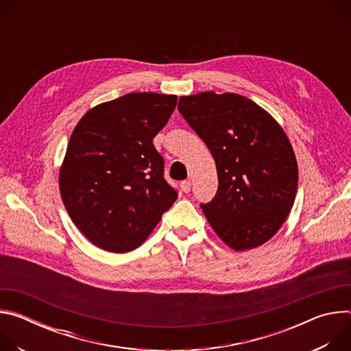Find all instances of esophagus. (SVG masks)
Instances as JSON below:
<instances>
[{
    "label": "esophagus",
    "instance_id": "esophagus-1",
    "mask_svg": "<svg viewBox=\"0 0 351 351\" xmlns=\"http://www.w3.org/2000/svg\"><path fill=\"white\" fill-rule=\"evenodd\" d=\"M180 187H182L183 193H189V191H190V189H191V183H190V180H184V182H182V183H180Z\"/></svg>",
    "mask_w": 351,
    "mask_h": 351
}]
</instances>
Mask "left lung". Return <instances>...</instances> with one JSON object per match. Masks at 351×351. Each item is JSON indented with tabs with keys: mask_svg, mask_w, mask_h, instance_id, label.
Instances as JSON below:
<instances>
[{
	"mask_svg": "<svg viewBox=\"0 0 351 351\" xmlns=\"http://www.w3.org/2000/svg\"><path fill=\"white\" fill-rule=\"evenodd\" d=\"M178 110L215 160L218 190L202 204L215 233L236 252L256 248L293 207L298 169L279 123L240 94L204 91L179 98Z\"/></svg>",
	"mask_w": 351,
	"mask_h": 351,
	"instance_id": "8db88e82",
	"label": "left lung"
}]
</instances>
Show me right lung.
Wrapping results in <instances>:
<instances>
[{
    "label": "right lung",
    "mask_w": 351,
    "mask_h": 351,
    "mask_svg": "<svg viewBox=\"0 0 351 351\" xmlns=\"http://www.w3.org/2000/svg\"><path fill=\"white\" fill-rule=\"evenodd\" d=\"M176 103V95L129 93L91 108L76 125L60 190L71 219L97 247L132 252L176 202L153 144Z\"/></svg>",
    "instance_id": "obj_1"
}]
</instances>
